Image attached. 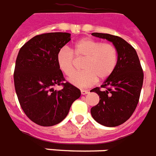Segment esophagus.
I'll list each match as a JSON object with an SVG mask.
<instances>
[{
    "label": "esophagus",
    "mask_w": 156,
    "mask_h": 156,
    "mask_svg": "<svg viewBox=\"0 0 156 156\" xmlns=\"http://www.w3.org/2000/svg\"><path fill=\"white\" fill-rule=\"evenodd\" d=\"M80 92H81V95H87V94L89 93V91L86 90H81Z\"/></svg>",
    "instance_id": "esophagus-1"
}]
</instances>
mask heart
Returning a JSON list of instances; mask_svg holds the SVG:
<instances>
[{"label": "heart", "mask_w": 156, "mask_h": 156, "mask_svg": "<svg viewBox=\"0 0 156 156\" xmlns=\"http://www.w3.org/2000/svg\"><path fill=\"white\" fill-rule=\"evenodd\" d=\"M84 58L83 72L69 79L77 87H89L99 79H106L114 72L118 61V52L115 45L102 43L90 38H83L76 41L70 49H61L56 54V63L59 69L66 76L74 73V60Z\"/></svg>", "instance_id": "b5f03b06"}]
</instances>
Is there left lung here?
<instances>
[{
    "instance_id": "8db88e82",
    "label": "left lung",
    "mask_w": 156,
    "mask_h": 156,
    "mask_svg": "<svg viewBox=\"0 0 156 156\" xmlns=\"http://www.w3.org/2000/svg\"><path fill=\"white\" fill-rule=\"evenodd\" d=\"M92 36L112 42L118 52V61L114 72L101 87L91 92L97 93L100 101L90 109L92 117L102 126L115 127L126 122L132 115L139 102L144 73L136 50L119 36L105 33Z\"/></svg>"
}]
</instances>
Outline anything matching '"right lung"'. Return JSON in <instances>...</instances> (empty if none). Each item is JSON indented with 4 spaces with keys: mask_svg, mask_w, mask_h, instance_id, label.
Returning <instances> with one entry per match:
<instances>
[{
    "mask_svg": "<svg viewBox=\"0 0 156 156\" xmlns=\"http://www.w3.org/2000/svg\"><path fill=\"white\" fill-rule=\"evenodd\" d=\"M70 41L66 32L34 36L20 49L14 71L15 89L27 116L37 125L52 126L64 120L80 90L69 82L56 63V54ZM62 85L60 91L53 86Z\"/></svg>",
    "mask_w": 156,
    "mask_h": 156,
    "instance_id": "right-lung-1",
    "label": "right lung"
}]
</instances>
